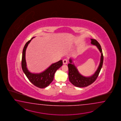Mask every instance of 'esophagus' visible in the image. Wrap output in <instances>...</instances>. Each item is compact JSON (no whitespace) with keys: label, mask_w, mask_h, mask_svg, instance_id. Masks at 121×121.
Returning a JSON list of instances; mask_svg holds the SVG:
<instances>
[{"label":"esophagus","mask_w":121,"mask_h":121,"mask_svg":"<svg viewBox=\"0 0 121 121\" xmlns=\"http://www.w3.org/2000/svg\"><path fill=\"white\" fill-rule=\"evenodd\" d=\"M63 63L64 64H67V59H64L63 60Z\"/></svg>","instance_id":"esophagus-1"}]
</instances>
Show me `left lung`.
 Listing matches in <instances>:
<instances>
[{"label":"left lung","instance_id":"8db88e82","mask_svg":"<svg viewBox=\"0 0 121 121\" xmlns=\"http://www.w3.org/2000/svg\"><path fill=\"white\" fill-rule=\"evenodd\" d=\"M90 40L91 41V44L96 46L101 53L99 64L96 70L93 75L89 77H85L81 74L75 65L73 61V59L70 58L69 60V63L68 64L69 79L73 85L78 87H84L93 83L98 77L103 66V56L100 45L95 39H90Z\"/></svg>","mask_w":121,"mask_h":121}]
</instances>
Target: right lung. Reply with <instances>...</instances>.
I'll return each mask as SVG.
<instances>
[{
	"label": "right lung",
	"instance_id": "1",
	"mask_svg": "<svg viewBox=\"0 0 121 121\" xmlns=\"http://www.w3.org/2000/svg\"><path fill=\"white\" fill-rule=\"evenodd\" d=\"M26 43L23 48L22 60V67L24 73L29 80L37 87L40 88H44L48 86L54 80V75L56 71L63 65L62 60H60L56 63L51 64L46 69L40 73H33L28 70L27 67L26 61V50L31 40Z\"/></svg>",
	"mask_w": 121,
	"mask_h": 121
}]
</instances>
